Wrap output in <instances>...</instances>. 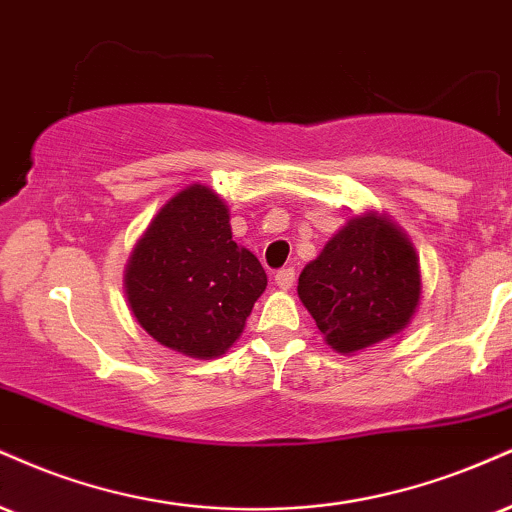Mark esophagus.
Masks as SVG:
<instances>
[{
    "mask_svg": "<svg viewBox=\"0 0 512 512\" xmlns=\"http://www.w3.org/2000/svg\"><path fill=\"white\" fill-rule=\"evenodd\" d=\"M274 281H276V286L283 288V291H288V288H291L293 281H295V269H291V267L279 269V272H276V276H274Z\"/></svg>",
    "mask_w": 512,
    "mask_h": 512,
    "instance_id": "34e87169",
    "label": "esophagus"
}]
</instances>
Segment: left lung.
Listing matches in <instances>:
<instances>
[{"label": "left lung", "mask_w": 512, "mask_h": 512, "mask_svg": "<svg viewBox=\"0 0 512 512\" xmlns=\"http://www.w3.org/2000/svg\"><path fill=\"white\" fill-rule=\"evenodd\" d=\"M420 293L415 248L377 212L350 217L298 279L300 300L338 353L400 334L420 305Z\"/></svg>", "instance_id": "8db88e82"}]
</instances>
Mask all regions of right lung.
Returning <instances> with one entry per match:
<instances>
[{
  "mask_svg": "<svg viewBox=\"0 0 512 512\" xmlns=\"http://www.w3.org/2000/svg\"><path fill=\"white\" fill-rule=\"evenodd\" d=\"M123 288L138 324L155 341L209 360L243 334L267 274L233 240L229 207L193 183L159 209L135 243Z\"/></svg>",
  "mask_w": 512,
  "mask_h": 512,
  "instance_id": "1",
  "label": "right lung"
}]
</instances>
